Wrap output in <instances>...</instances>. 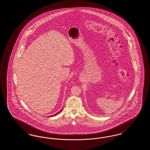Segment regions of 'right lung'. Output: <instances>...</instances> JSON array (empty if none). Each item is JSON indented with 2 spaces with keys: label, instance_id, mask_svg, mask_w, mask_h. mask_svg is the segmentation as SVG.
<instances>
[{
  "label": "right lung",
  "instance_id": "add662e5",
  "mask_svg": "<svg viewBox=\"0 0 150 150\" xmlns=\"http://www.w3.org/2000/svg\"><path fill=\"white\" fill-rule=\"evenodd\" d=\"M58 113H59V112H58V113H56L55 115H54V116H55V115H57V114H58Z\"/></svg>",
  "mask_w": 150,
  "mask_h": 150
}]
</instances>
